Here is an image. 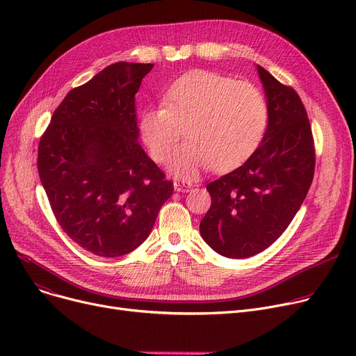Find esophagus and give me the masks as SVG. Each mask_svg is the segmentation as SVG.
Instances as JSON below:
<instances>
[{
	"mask_svg": "<svg viewBox=\"0 0 356 356\" xmlns=\"http://www.w3.org/2000/svg\"><path fill=\"white\" fill-rule=\"evenodd\" d=\"M173 186H175V191H176V192H189V191L192 189L191 183H186V181H179V180H176V181L173 183Z\"/></svg>",
	"mask_w": 356,
	"mask_h": 356,
	"instance_id": "1",
	"label": "esophagus"
}]
</instances>
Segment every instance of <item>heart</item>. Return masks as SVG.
<instances>
[{
    "instance_id": "1",
    "label": "heart",
    "mask_w": 356,
    "mask_h": 356,
    "mask_svg": "<svg viewBox=\"0 0 356 356\" xmlns=\"http://www.w3.org/2000/svg\"><path fill=\"white\" fill-rule=\"evenodd\" d=\"M268 125V105L258 88L209 70L183 74L163 93V105L147 106L138 129L149 156L165 161L183 136L186 140L168 163L183 179L213 165L227 172L247 161L259 147Z\"/></svg>"
}]
</instances>
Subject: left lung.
Here are the masks:
<instances>
[{
    "mask_svg": "<svg viewBox=\"0 0 356 356\" xmlns=\"http://www.w3.org/2000/svg\"><path fill=\"white\" fill-rule=\"evenodd\" d=\"M268 105V125L257 152L234 172L211 181L212 204L199 229L228 258L268 248L300 209L314 175V147L297 92L257 65Z\"/></svg>",
    "mask_w": 356,
    "mask_h": 356,
    "instance_id": "obj_1",
    "label": "left lung"
}]
</instances>
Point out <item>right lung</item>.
<instances>
[{"label":"right lung","instance_id":"1","mask_svg":"<svg viewBox=\"0 0 356 356\" xmlns=\"http://www.w3.org/2000/svg\"><path fill=\"white\" fill-rule=\"evenodd\" d=\"M153 63L118 62L72 89L40 138L37 168L65 234L121 257L152 232L173 183L138 143L136 93Z\"/></svg>","mask_w":356,"mask_h":356}]
</instances>
